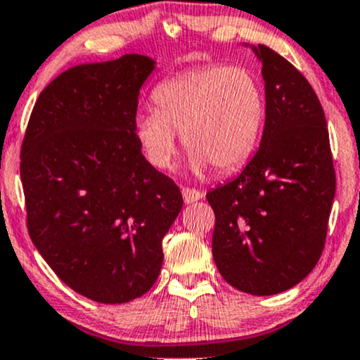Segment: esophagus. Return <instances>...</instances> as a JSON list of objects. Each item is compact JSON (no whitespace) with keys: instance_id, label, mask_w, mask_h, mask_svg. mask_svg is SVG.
Returning <instances> with one entry per match:
<instances>
[{"instance_id":"1","label":"esophagus","mask_w":360,"mask_h":360,"mask_svg":"<svg viewBox=\"0 0 360 360\" xmlns=\"http://www.w3.org/2000/svg\"><path fill=\"white\" fill-rule=\"evenodd\" d=\"M183 198L186 203H195L203 198V193L198 191V189H193V188H183Z\"/></svg>"}]
</instances>
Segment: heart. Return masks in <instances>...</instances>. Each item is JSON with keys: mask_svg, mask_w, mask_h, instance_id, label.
<instances>
[{"mask_svg": "<svg viewBox=\"0 0 360 360\" xmlns=\"http://www.w3.org/2000/svg\"><path fill=\"white\" fill-rule=\"evenodd\" d=\"M157 110L141 112L135 135L150 164L169 169L177 150V133L189 155V167L227 174L243 167L262 138L266 101L262 82L243 66L207 65L167 78L153 90Z\"/></svg>", "mask_w": 360, "mask_h": 360, "instance_id": "obj_1", "label": "heart"}]
</instances>
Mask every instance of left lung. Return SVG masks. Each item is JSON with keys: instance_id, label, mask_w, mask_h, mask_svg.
Here are the masks:
<instances>
[{"instance_id": "8db88e82", "label": "left lung", "mask_w": 360, "mask_h": 360, "mask_svg": "<svg viewBox=\"0 0 360 360\" xmlns=\"http://www.w3.org/2000/svg\"><path fill=\"white\" fill-rule=\"evenodd\" d=\"M266 120L258 152L231 183L207 193L212 252L225 282L252 295L283 292L318 263L335 196L321 102L306 77L258 44Z\"/></svg>"}]
</instances>
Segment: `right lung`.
Instances as JSON below:
<instances>
[{"instance_id": "obj_1", "label": "right lung", "mask_w": 360, "mask_h": 360, "mask_svg": "<svg viewBox=\"0 0 360 360\" xmlns=\"http://www.w3.org/2000/svg\"><path fill=\"white\" fill-rule=\"evenodd\" d=\"M153 65L124 54L66 70L41 92L23 136L30 239L70 289L96 302H128L155 283L162 239L183 208L135 135Z\"/></svg>"}]
</instances>
